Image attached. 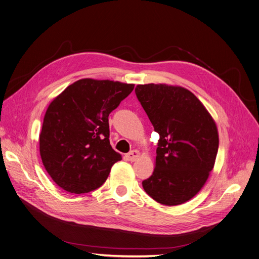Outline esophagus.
<instances>
[{
	"label": "esophagus",
	"instance_id": "obj_1",
	"mask_svg": "<svg viewBox=\"0 0 259 259\" xmlns=\"http://www.w3.org/2000/svg\"><path fill=\"white\" fill-rule=\"evenodd\" d=\"M139 155H140V153L137 149H134V150H132L131 153H128V154H126V160L127 161H131V162H134V161H136L137 159L139 158Z\"/></svg>",
	"mask_w": 259,
	"mask_h": 259
}]
</instances>
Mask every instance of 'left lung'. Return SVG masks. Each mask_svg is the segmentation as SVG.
<instances>
[{
    "mask_svg": "<svg viewBox=\"0 0 259 259\" xmlns=\"http://www.w3.org/2000/svg\"><path fill=\"white\" fill-rule=\"evenodd\" d=\"M135 92L160 136L156 168L142 186L160 204H183L201 190L214 166L219 149L215 122L184 88L148 83L137 85Z\"/></svg>",
    "mask_w": 259,
    "mask_h": 259,
    "instance_id": "left-lung-1",
    "label": "left lung"
}]
</instances>
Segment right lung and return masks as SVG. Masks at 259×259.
<instances>
[{
  "instance_id": "add662e5",
  "label": "right lung",
  "mask_w": 259,
  "mask_h": 259,
  "mask_svg": "<svg viewBox=\"0 0 259 259\" xmlns=\"http://www.w3.org/2000/svg\"><path fill=\"white\" fill-rule=\"evenodd\" d=\"M134 87L85 78L50 103L39 135V153L59 187L77 194L95 190L122 159L110 144L109 115Z\"/></svg>"
}]
</instances>
